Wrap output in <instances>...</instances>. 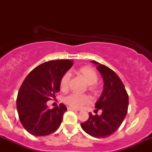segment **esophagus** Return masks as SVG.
Returning <instances> with one entry per match:
<instances>
[{
    "instance_id": "34e87169",
    "label": "esophagus",
    "mask_w": 152,
    "mask_h": 152,
    "mask_svg": "<svg viewBox=\"0 0 152 152\" xmlns=\"http://www.w3.org/2000/svg\"><path fill=\"white\" fill-rule=\"evenodd\" d=\"M68 110H71V111H78L77 110L74 109V108H71V107H68Z\"/></svg>"
}]
</instances>
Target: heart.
Segmentation results:
<instances>
[{"label":"heart","instance_id":"b5f03b06","mask_svg":"<svg viewBox=\"0 0 152 152\" xmlns=\"http://www.w3.org/2000/svg\"><path fill=\"white\" fill-rule=\"evenodd\" d=\"M78 74L84 78L88 85H94L98 81V75L92 68L85 66L78 69ZM71 79L70 72H66L60 80L61 89L64 91L69 87ZM91 102L90 96L86 94H79L76 93L70 94L64 97V102L74 109H81L83 106L90 104Z\"/></svg>","mask_w":152,"mask_h":152}]
</instances>
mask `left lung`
Masks as SVG:
<instances>
[{
  "instance_id": "1",
  "label": "left lung",
  "mask_w": 152,
  "mask_h": 152,
  "mask_svg": "<svg viewBox=\"0 0 152 152\" xmlns=\"http://www.w3.org/2000/svg\"><path fill=\"white\" fill-rule=\"evenodd\" d=\"M102 74L104 85L100 98L95 104V112L102 110L101 115L93 116L81 124L85 132L96 138H106L113 134L124 119L129 106V96L118 75L107 66L92 61Z\"/></svg>"
}]
</instances>
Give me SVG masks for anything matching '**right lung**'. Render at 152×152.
I'll list each match as a JSON object with an SVG mask.
<instances>
[{"label": "right lung", "instance_id": "1", "mask_svg": "<svg viewBox=\"0 0 152 152\" xmlns=\"http://www.w3.org/2000/svg\"><path fill=\"white\" fill-rule=\"evenodd\" d=\"M69 59L47 61L38 66L26 76L18 91L17 111L23 126L34 136H46L60 126L66 106L49 109L46 102L60 91V80L70 69Z\"/></svg>", "mask_w": 152, "mask_h": 152}]
</instances>
